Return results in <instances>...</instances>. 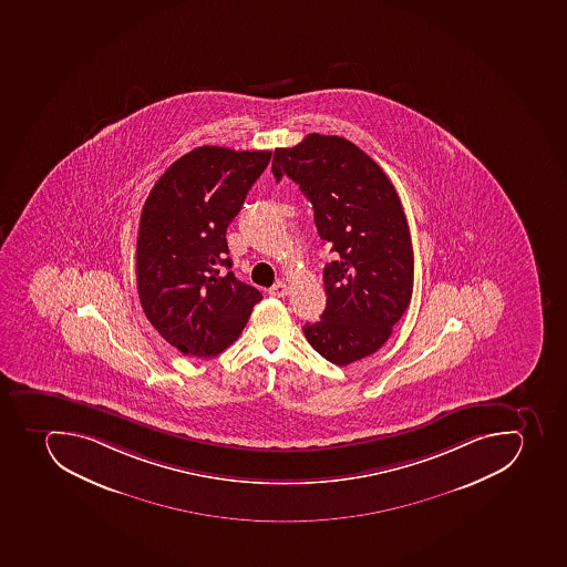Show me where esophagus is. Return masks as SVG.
Here are the masks:
<instances>
[{
    "mask_svg": "<svg viewBox=\"0 0 567 567\" xmlns=\"http://www.w3.org/2000/svg\"><path fill=\"white\" fill-rule=\"evenodd\" d=\"M287 292H289V287H287L286 281H278L269 289V295L275 296V298H284Z\"/></svg>",
    "mask_w": 567,
    "mask_h": 567,
    "instance_id": "34e87169",
    "label": "esophagus"
}]
</instances>
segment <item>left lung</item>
<instances>
[{
  "label": "left lung",
  "instance_id": "left-lung-1",
  "mask_svg": "<svg viewBox=\"0 0 567 567\" xmlns=\"http://www.w3.org/2000/svg\"><path fill=\"white\" fill-rule=\"evenodd\" d=\"M272 174L300 185L319 237L336 252L323 269L327 307L319 321L305 324V338L338 367L368 358L388 341L413 295V244L395 186L358 145L318 133L275 148Z\"/></svg>",
  "mask_w": 567,
  "mask_h": 567
}]
</instances>
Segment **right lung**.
Returning a JSON list of instances; mask_svg holds the SVG:
<instances>
[{"label":"right lung","mask_w":567,"mask_h":567,"mask_svg":"<svg viewBox=\"0 0 567 567\" xmlns=\"http://www.w3.org/2000/svg\"><path fill=\"white\" fill-rule=\"evenodd\" d=\"M269 151L197 147L165 171L143 205L136 244L140 303L167 343L214 358L234 343L262 300L235 278L226 229Z\"/></svg>","instance_id":"right-lung-1"}]
</instances>
